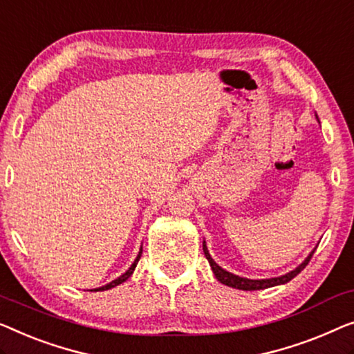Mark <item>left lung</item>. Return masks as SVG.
I'll return each mask as SVG.
<instances>
[{
  "label": "left lung",
  "instance_id": "obj_1",
  "mask_svg": "<svg viewBox=\"0 0 354 354\" xmlns=\"http://www.w3.org/2000/svg\"><path fill=\"white\" fill-rule=\"evenodd\" d=\"M316 120H317V115H316ZM319 122V120H317ZM203 250H204V255H206L209 265H211V268L214 271V276L217 278V281L220 283L228 286V288H233V289H239V290H260V289H268V288H274V286H281V284H286L289 283L290 279H294L297 274L300 273L301 270L305 268L306 265H308L311 255L315 254L316 248L311 250L308 254V257H306L304 262H301L297 268H294L289 273L286 274H281V276H276V278H266V279H249V278H243V276H238V274H233L230 273V271L223 270L222 266L215 263V260L211 257V254H209L207 250V245H206V241H203Z\"/></svg>",
  "mask_w": 354,
  "mask_h": 354
}]
</instances>
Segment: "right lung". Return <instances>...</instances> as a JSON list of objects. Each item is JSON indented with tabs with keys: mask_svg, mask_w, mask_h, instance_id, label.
I'll use <instances>...</instances> for the list:
<instances>
[{
	"mask_svg": "<svg viewBox=\"0 0 354 354\" xmlns=\"http://www.w3.org/2000/svg\"><path fill=\"white\" fill-rule=\"evenodd\" d=\"M140 255H142V245H140V250H139V254H137V257H136V260H134V263H132L131 266H129V270L126 271V273H122L120 278H116V279H113L111 281V283H109V284H105V286H102V288H97V289H91V292H100V290H109V289H111V288H116V286H120V284H122L124 283L126 279H129L131 278V274L134 273V270H136V266H137V263H139V259H140Z\"/></svg>",
	"mask_w": 354,
	"mask_h": 354,
	"instance_id": "obj_1",
	"label": "right lung"
}]
</instances>
